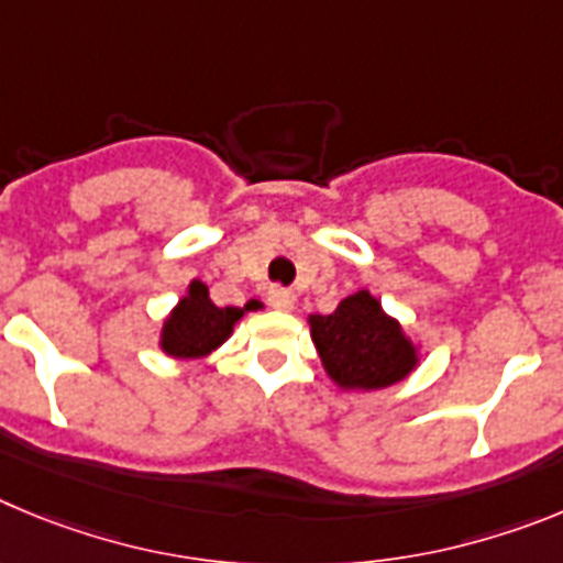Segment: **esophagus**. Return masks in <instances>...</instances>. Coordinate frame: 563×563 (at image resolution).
Listing matches in <instances>:
<instances>
[{
  "instance_id": "1",
  "label": "esophagus",
  "mask_w": 563,
  "mask_h": 563,
  "mask_svg": "<svg viewBox=\"0 0 563 563\" xmlns=\"http://www.w3.org/2000/svg\"><path fill=\"white\" fill-rule=\"evenodd\" d=\"M294 300H297V297H294L291 288H269V306L277 308V311H291Z\"/></svg>"
}]
</instances>
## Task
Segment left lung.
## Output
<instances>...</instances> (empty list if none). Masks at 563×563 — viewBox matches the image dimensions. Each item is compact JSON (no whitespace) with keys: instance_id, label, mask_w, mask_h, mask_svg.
<instances>
[{"instance_id":"obj_1","label":"left lung","mask_w":563,"mask_h":563,"mask_svg":"<svg viewBox=\"0 0 563 563\" xmlns=\"http://www.w3.org/2000/svg\"><path fill=\"white\" fill-rule=\"evenodd\" d=\"M308 328L325 376L342 393L387 389L420 364V344L367 288L344 297L325 317L311 313Z\"/></svg>"}]
</instances>
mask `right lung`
Wrapping results in <instances>:
<instances>
[{
	"mask_svg": "<svg viewBox=\"0 0 563 563\" xmlns=\"http://www.w3.org/2000/svg\"><path fill=\"white\" fill-rule=\"evenodd\" d=\"M261 302L250 300L244 308H219L210 300V288L201 280L187 283V291L162 322L159 351L179 362H194L216 353L246 311H257Z\"/></svg>",
	"mask_w": 563,
	"mask_h": 563,
	"instance_id": "right-lung-1",
	"label": "right lung"
}]
</instances>
